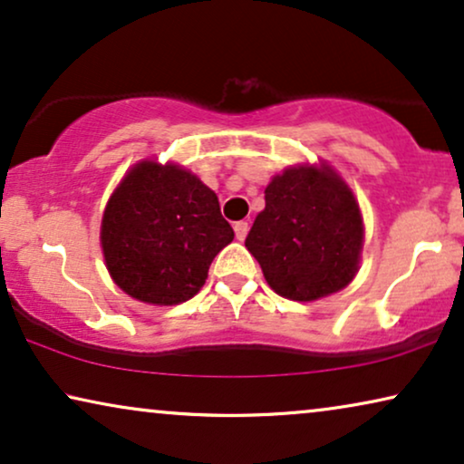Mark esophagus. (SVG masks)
Wrapping results in <instances>:
<instances>
[{"mask_svg":"<svg viewBox=\"0 0 464 464\" xmlns=\"http://www.w3.org/2000/svg\"><path fill=\"white\" fill-rule=\"evenodd\" d=\"M234 232H237L238 240H245L246 232H249V224H246V221H237V224H234Z\"/></svg>","mask_w":464,"mask_h":464,"instance_id":"34e87169","label":"esophagus"}]
</instances>
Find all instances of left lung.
I'll return each mask as SVG.
<instances>
[{"mask_svg":"<svg viewBox=\"0 0 464 464\" xmlns=\"http://www.w3.org/2000/svg\"><path fill=\"white\" fill-rule=\"evenodd\" d=\"M266 208L245 246L278 295L313 302L344 289L359 270L363 219L332 167H294L266 188Z\"/></svg>","mask_w":464,"mask_h":464,"instance_id":"1","label":"left lung"}]
</instances>
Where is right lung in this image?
<instances>
[{
    "label": "right lung",
    "mask_w": 464,
    "mask_h": 464,
    "mask_svg": "<svg viewBox=\"0 0 464 464\" xmlns=\"http://www.w3.org/2000/svg\"><path fill=\"white\" fill-rule=\"evenodd\" d=\"M232 238L211 188L177 164L151 160L129 170L101 221V246L113 283L156 306L198 294L213 257Z\"/></svg>",
    "instance_id": "obj_1"
}]
</instances>
